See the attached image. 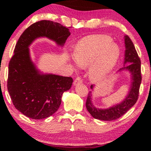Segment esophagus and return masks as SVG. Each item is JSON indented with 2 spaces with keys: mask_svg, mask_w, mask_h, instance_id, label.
I'll return each mask as SVG.
<instances>
[{
  "mask_svg": "<svg viewBox=\"0 0 151 151\" xmlns=\"http://www.w3.org/2000/svg\"><path fill=\"white\" fill-rule=\"evenodd\" d=\"M82 81H83V80L81 79V77H77L75 79H74V86L79 85V84H81V83H82Z\"/></svg>",
  "mask_w": 151,
  "mask_h": 151,
  "instance_id": "34e87169",
  "label": "esophagus"
}]
</instances>
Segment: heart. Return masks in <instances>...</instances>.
Wrapping results in <instances>:
<instances>
[{"instance_id": "obj_1", "label": "heart", "mask_w": 151, "mask_h": 151, "mask_svg": "<svg viewBox=\"0 0 151 151\" xmlns=\"http://www.w3.org/2000/svg\"><path fill=\"white\" fill-rule=\"evenodd\" d=\"M121 55L119 47L106 35L86 36L77 43L72 61L77 68L89 67L88 75L93 82L104 80L112 73Z\"/></svg>"}]
</instances>
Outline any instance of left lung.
Instances as JSON below:
<instances>
[{
  "label": "left lung",
  "mask_w": 151,
  "mask_h": 151,
  "mask_svg": "<svg viewBox=\"0 0 151 151\" xmlns=\"http://www.w3.org/2000/svg\"><path fill=\"white\" fill-rule=\"evenodd\" d=\"M125 42V55L124 66L117 72L129 71L131 74V86L127 96L119 104L112 106L108 109H99L93 106L91 96L92 91H89L86 102V107L93 118L101 121H113L119 119L125 114L138 100L139 88L141 83V60L137 53L134 45L128 35L124 36ZM93 85L91 89H93Z\"/></svg>",
  "instance_id": "left-lung-1"
}]
</instances>
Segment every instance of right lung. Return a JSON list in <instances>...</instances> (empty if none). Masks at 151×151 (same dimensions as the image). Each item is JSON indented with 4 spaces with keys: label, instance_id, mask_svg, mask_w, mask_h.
<instances>
[{
    "label": "right lung",
    "instance_id": "right-lung-1",
    "mask_svg": "<svg viewBox=\"0 0 151 151\" xmlns=\"http://www.w3.org/2000/svg\"><path fill=\"white\" fill-rule=\"evenodd\" d=\"M58 22L40 20L22 32L8 65V90L15 109L32 119L50 117L58 110L62 96L72 86V77L41 72L32 61L29 47L36 39L47 37L62 47L70 35Z\"/></svg>",
    "mask_w": 151,
    "mask_h": 151
}]
</instances>
